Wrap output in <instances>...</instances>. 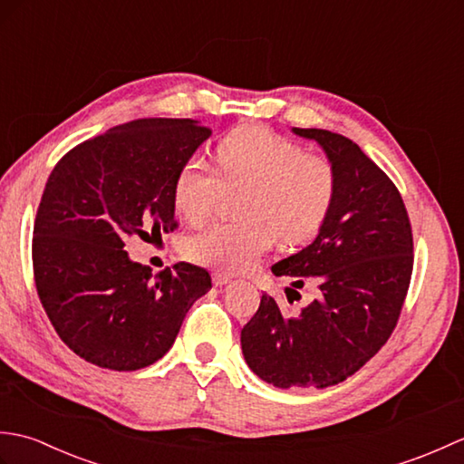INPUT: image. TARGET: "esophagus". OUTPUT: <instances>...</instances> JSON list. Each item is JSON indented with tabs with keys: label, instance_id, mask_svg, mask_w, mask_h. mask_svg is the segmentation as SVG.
<instances>
[{
	"label": "esophagus",
	"instance_id": "obj_1",
	"mask_svg": "<svg viewBox=\"0 0 464 464\" xmlns=\"http://www.w3.org/2000/svg\"><path fill=\"white\" fill-rule=\"evenodd\" d=\"M231 281H233L231 275L221 273V271H215V273H213V283H215V287H223V285L231 283Z\"/></svg>",
	"mask_w": 464,
	"mask_h": 464
}]
</instances>
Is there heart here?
<instances>
[{"label": "heart", "mask_w": 464, "mask_h": 464, "mask_svg": "<svg viewBox=\"0 0 464 464\" xmlns=\"http://www.w3.org/2000/svg\"><path fill=\"white\" fill-rule=\"evenodd\" d=\"M239 221L193 235L185 251L217 271L253 269L271 245L304 243L321 229L337 193V171L324 155L301 147L263 125H245L215 147L213 169L199 155L177 171L173 201L187 223L199 225L223 193H235Z\"/></svg>", "instance_id": "1"}]
</instances>
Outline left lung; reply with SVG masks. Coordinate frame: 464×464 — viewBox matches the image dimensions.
I'll return each instance as SVG.
<instances>
[{
  "label": "left lung",
  "instance_id": "obj_1",
  "mask_svg": "<svg viewBox=\"0 0 464 464\" xmlns=\"http://www.w3.org/2000/svg\"><path fill=\"white\" fill-rule=\"evenodd\" d=\"M293 133L317 141L337 171V193L319 235L273 265L277 277L319 293L299 313L263 295L241 331L249 369L279 389L343 382L379 353L405 303L412 273V233L402 197L357 143L327 130ZM287 291L289 299L290 287Z\"/></svg>",
  "mask_w": 464,
  "mask_h": 464
}]
</instances>
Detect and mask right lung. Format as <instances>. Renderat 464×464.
I'll return each instance as SVG.
<instances>
[{
	"label": "right lung",
	"mask_w": 464,
	"mask_h": 464,
	"mask_svg": "<svg viewBox=\"0 0 464 464\" xmlns=\"http://www.w3.org/2000/svg\"><path fill=\"white\" fill-rule=\"evenodd\" d=\"M209 135L193 120H135L73 147L49 175L34 225L35 287L59 339L87 362L150 367L211 289L197 265L151 279L125 251L130 237L175 229L177 171Z\"/></svg>",
	"instance_id": "obj_1"
}]
</instances>
